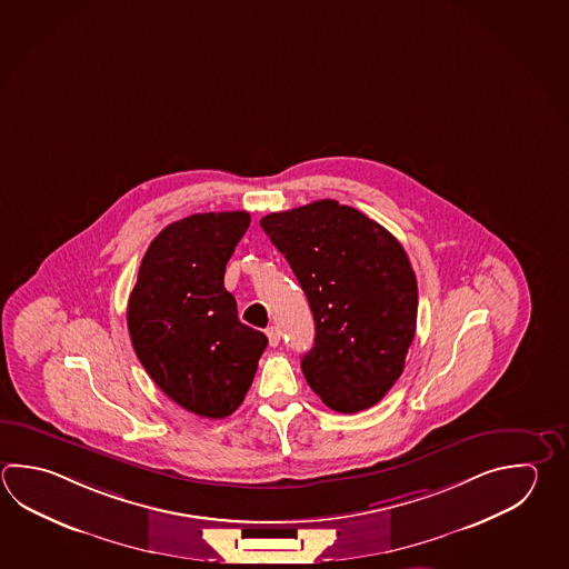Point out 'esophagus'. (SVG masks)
<instances>
[{
    "label": "esophagus",
    "mask_w": 569,
    "mask_h": 569,
    "mask_svg": "<svg viewBox=\"0 0 569 569\" xmlns=\"http://www.w3.org/2000/svg\"><path fill=\"white\" fill-rule=\"evenodd\" d=\"M266 333H268L269 346H278L279 340H281V332H279V328L271 326V328L266 330Z\"/></svg>",
    "instance_id": "obj_1"
}]
</instances>
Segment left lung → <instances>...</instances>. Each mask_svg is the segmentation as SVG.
<instances>
[{
	"instance_id": "1",
	"label": "left lung",
	"mask_w": 569,
	"mask_h": 569,
	"mask_svg": "<svg viewBox=\"0 0 569 569\" xmlns=\"http://www.w3.org/2000/svg\"><path fill=\"white\" fill-rule=\"evenodd\" d=\"M310 301L316 338L301 356L311 390L336 412L375 407L405 370L419 288L397 237L355 207L313 201L259 221Z\"/></svg>"
}]
</instances>
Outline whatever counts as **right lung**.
<instances>
[{
  "label": "right lung",
  "instance_id": "1",
  "mask_svg": "<svg viewBox=\"0 0 569 569\" xmlns=\"http://www.w3.org/2000/svg\"><path fill=\"white\" fill-rule=\"evenodd\" d=\"M251 217L197 213L152 239L130 293V340L154 385L203 419L243 402L268 338L239 322L226 266Z\"/></svg>",
  "mask_w": 569,
  "mask_h": 569
}]
</instances>
